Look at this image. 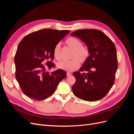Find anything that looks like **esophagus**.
Wrapping results in <instances>:
<instances>
[{"label":"esophagus","mask_w":134,"mask_h":134,"mask_svg":"<svg viewBox=\"0 0 134 134\" xmlns=\"http://www.w3.org/2000/svg\"><path fill=\"white\" fill-rule=\"evenodd\" d=\"M66 75H67V76H70V75H71V74L70 73V72H67V73H66Z\"/></svg>","instance_id":"1"}]
</instances>
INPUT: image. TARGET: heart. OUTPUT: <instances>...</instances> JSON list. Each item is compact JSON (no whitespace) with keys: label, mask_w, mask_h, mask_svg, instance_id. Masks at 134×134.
<instances>
[{"label":"heart","mask_w":134,"mask_h":134,"mask_svg":"<svg viewBox=\"0 0 134 134\" xmlns=\"http://www.w3.org/2000/svg\"><path fill=\"white\" fill-rule=\"evenodd\" d=\"M65 43L73 51L71 55V59L68 62H62L57 64L58 68L67 71H72L80 66V63L83 64L86 62L90 55L89 48L83 45L82 41L78 38L70 37L68 38ZM61 44L58 43L55 46L53 49V55L55 59L58 61L61 60Z\"/></svg>","instance_id":"obj_1"}]
</instances>
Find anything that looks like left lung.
<instances>
[{
  "mask_svg": "<svg viewBox=\"0 0 134 134\" xmlns=\"http://www.w3.org/2000/svg\"><path fill=\"white\" fill-rule=\"evenodd\" d=\"M83 41L90 55L78 71L72 90L78 98L96 101L106 96L115 83L118 67L115 44L103 32L95 29L77 30L71 34ZM87 71V73H83Z\"/></svg>",
  "mask_w": 134,
  "mask_h": 134,
  "instance_id": "8db88e82",
  "label": "left lung"
}]
</instances>
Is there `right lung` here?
<instances>
[{
  "label": "right lung",
  "mask_w": 134,
  "mask_h": 134,
  "mask_svg": "<svg viewBox=\"0 0 134 134\" xmlns=\"http://www.w3.org/2000/svg\"><path fill=\"white\" fill-rule=\"evenodd\" d=\"M70 32L42 29L27 35L19 43L14 58L15 78L28 97L37 100L48 98L66 76V72L60 69L51 72L46 71L45 65L41 64L46 60L48 69L55 68L52 63L54 48Z\"/></svg>",
  "instance_id": "add662e5"
}]
</instances>
